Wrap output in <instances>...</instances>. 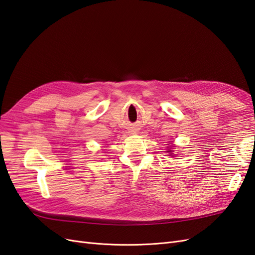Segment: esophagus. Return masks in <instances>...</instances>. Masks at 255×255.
Returning <instances> with one entry per match:
<instances>
[{"label": "esophagus", "mask_w": 255, "mask_h": 255, "mask_svg": "<svg viewBox=\"0 0 255 255\" xmlns=\"http://www.w3.org/2000/svg\"><path fill=\"white\" fill-rule=\"evenodd\" d=\"M135 133H136V132H134V134H135Z\"/></svg>", "instance_id": "34e87169"}]
</instances>
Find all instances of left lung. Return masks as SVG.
<instances>
[{
	"instance_id": "1",
	"label": "left lung",
	"mask_w": 255,
	"mask_h": 255,
	"mask_svg": "<svg viewBox=\"0 0 255 255\" xmlns=\"http://www.w3.org/2000/svg\"><path fill=\"white\" fill-rule=\"evenodd\" d=\"M167 152H172V150H169V151H167ZM170 155H172V154H170Z\"/></svg>"
}]
</instances>
